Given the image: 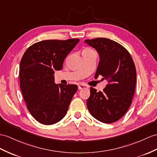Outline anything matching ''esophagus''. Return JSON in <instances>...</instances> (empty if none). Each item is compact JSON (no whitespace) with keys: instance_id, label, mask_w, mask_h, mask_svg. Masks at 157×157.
I'll return each mask as SVG.
<instances>
[{"instance_id":"esophagus-1","label":"esophagus","mask_w":157,"mask_h":157,"mask_svg":"<svg viewBox=\"0 0 157 157\" xmlns=\"http://www.w3.org/2000/svg\"><path fill=\"white\" fill-rule=\"evenodd\" d=\"M78 89H88V88H89V86H88L86 85H85V84H79V85H78Z\"/></svg>"}]
</instances>
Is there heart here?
Masks as SVG:
<instances>
[{"mask_svg":"<svg viewBox=\"0 0 157 157\" xmlns=\"http://www.w3.org/2000/svg\"><path fill=\"white\" fill-rule=\"evenodd\" d=\"M87 50H90V49H85V50H84V51H87Z\"/></svg>","mask_w":157,"mask_h":157,"instance_id":"obj_1","label":"heart"}]
</instances>
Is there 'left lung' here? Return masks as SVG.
Instances as JSON below:
<instances>
[{"instance_id":"left-lung-1","label":"left lung","mask_w":157,"mask_h":157,"mask_svg":"<svg viewBox=\"0 0 157 157\" xmlns=\"http://www.w3.org/2000/svg\"><path fill=\"white\" fill-rule=\"evenodd\" d=\"M85 43L96 49L100 57L94 78L101 75L108 82L103 91L90 87L88 109L102 123H114L124 116L131 105L136 86L135 63L127 50L115 41L96 38Z\"/></svg>"}]
</instances>
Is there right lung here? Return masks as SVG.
Returning <instances> with one entry per match:
<instances>
[{"mask_svg":"<svg viewBox=\"0 0 157 157\" xmlns=\"http://www.w3.org/2000/svg\"><path fill=\"white\" fill-rule=\"evenodd\" d=\"M78 42V39L40 41L26 49L22 57V94L29 111L40 123L55 124L66 115L78 86L56 85L53 75L62 69L64 59Z\"/></svg>","mask_w":157,"mask_h":157,"instance_id":"add662e5","label":"right lung"}]
</instances>
